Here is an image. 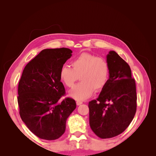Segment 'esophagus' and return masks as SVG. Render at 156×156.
Segmentation results:
<instances>
[{
  "mask_svg": "<svg viewBox=\"0 0 156 156\" xmlns=\"http://www.w3.org/2000/svg\"><path fill=\"white\" fill-rule=\"evenodd\" d=\"M76 103H77V105H80L82 104L83 101H77Z\"/></svg>",
  "mask_w": 156,
  "mask_h": 156,
  "instance_id": "obj_1",
  "label": "esophagus"
}]
</instances>
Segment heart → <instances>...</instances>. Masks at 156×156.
Wrapping results in <instances>:
<instances>
[{
    "instance_id": "heart-1",
    "label": "heart",
    "mask_w": 156,
    "mask_h": 156,
    "mask_svg": "<svg viewBox=\"0 0 156 156\" xmlns=\"http://www.w3.org/2000/svg\"><path fill=\"white\" fill-rule=\"evenodd\" d=\"M72 68L62 66L60 69V79L66 86L72 88L77 80V84L69 93V96L80 101L90 97L95 90L100 92L108 81L109 66L107 60L101 57L83 53L76 56L71 62Z\"/></svg>"
}]
</instances>
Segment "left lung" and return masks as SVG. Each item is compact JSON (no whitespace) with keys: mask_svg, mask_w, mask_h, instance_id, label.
I'll use <instances>...</instances> for the list:
<instances>
[{"mask_svg":"<svg viewBox=\"0 0 156 156\" xmlns=\"http://www.w3.org/2000/svg\"><path fill=\"white\" fill-rule=\"evenodd\" d=\"M109 79L96 100L88 103L89 123L101 139L112 138L124 132L136 110L135 81L129 66L115 51L107 56Z\"/></svg>","mask_w":156,"mask_h":156,"instance_id":"left-lung-1","label":"left lung"}]
</instances>
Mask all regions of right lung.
Here are the masks:
<instances>
[{"mask_svg": "<svg viewBox=\"0 0 156 156\" xmlns=\"http://www.w3.org/2000/svg\"><path fill=\"white\" fill-rule=\"evenodd\" d=\"M68 48L42 50L28 63L19 82L17 101L23 122L33 133L45 140H55L65 132L66 122L76 108L66 94L60 69L72 56Z\"/></svg>", "mask_w": 156, "mask_h": 156, "instance_id": "obj_1", "label": "right lung"}]
</instances>
